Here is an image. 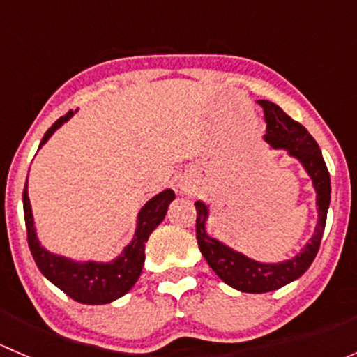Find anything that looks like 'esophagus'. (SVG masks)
I'll list each match as a JSON object with an SVG mask.
<instances>
[{
	"mask_svg": "<svg viewBox=\"0 0 357 357\" xmlns=\"http://www.w3.org/2000/svg\"><path fill=\"white\" fill-rule=\"evenodd\" d=\"M193 190H195V185H193L190 179H181V181L178 183V192L181 193V195H192Z\"/></svg>",
	"mask_w": 357,
	"mask_h": 357,
	"instance_id": "1",
	"label": "esophagus"
}]
</instances>
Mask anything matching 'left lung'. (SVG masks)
I'll list each match as a JSON object with an SVG mask.
<instances>
[{
	"label": "left lung",
	"mask_w": 357,
	"mask_h": 357,
	"mask_svg": "<svg viewBox=\"0 0 357 357\" xmlns=\"http://www.w3.org/2000/svg\"><path fill=\"white\" fill-rule=\"evenodd\" d=\"M264 112L266 135L264 142L273 150H285L290 158L301 162L304 171L311 178L312 188L316 192V221L314 233L309 242L301 248L294 257L280 262H262L252 259L243 252L235 250L221 240L207 233V221L211 208L204 200H197V240L199 248L211 266L212 271L231 289L247 291V294H264L278 290L301 278L314 261L319 250L323 231L326 225V214L330 207V174L323 160L321 150L307 129L289 117L276 103L268 100H257Z\"/></svg>",
	"instance_id": "1"
}]
</instances>
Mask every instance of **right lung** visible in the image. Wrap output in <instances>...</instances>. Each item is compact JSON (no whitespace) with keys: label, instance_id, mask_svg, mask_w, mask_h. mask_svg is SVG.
Wrapping results in <instances>:
<instances>
[{"label":"right lung","instance_id":"right-lung-1","mask_svg":"<svg viewBox=\"0 0 357 357\" xmlns=\"http://www.w3.org/2000/svg\"><path fill=\"white\" fill-rule=\"evenodd\" d=\"M74 112L70 110L46 131L39 143V149L52 138L56 129L66 124ZM22 197L29 248H31V254L39 271L46 280H50L53 285L59 287L63 294H67L74 301L88 305H100L121 298L138 282L143 264H145V243L149 242V236L152 235L153 229L164 221L169 204L174 200V192L171 188L162 190L139 208L131 242L122 248L117 257L107 262L95 261V259H86V261L72 259L48 250L38 236V228H36L27 193V183H25Z\"/></svg>","mask_w":357,"mask_h":357}]
</instances>
